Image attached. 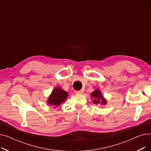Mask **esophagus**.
<instances>
[{"instance_id":"34e87169","label":"esophagus","mask_w":151,"mask_h":151,"mask_svg":"<svg viewBox=\"0 0 151 151\" xmlns=\"http://www.w3.org/2000/svg\"><path fill=\"white\" fill-rule=\"evenodd\" d=\"M83 90L76 91H75V93H83Z\"/></svg>"}]
</instances>
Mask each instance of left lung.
<instances>
[{"mask_svg":"<svg viewBox=\"0 0 151 151\" xmlns=\"http://www.w3.org/2000/svg\"><path fill=\"white\" fill-rule=\"evenodd\" d=\"M91 96L95 99L93 100V102L94 104H97L100 103L101 104H104V105L106 104V100L104 99V97H103V96H101L100 91L99 90H96L94 92H93L91 93Z\"/></svg>","mask_w":151,"mask_h":151,"instance_id":"1","label":"left lung"}]
</instances>
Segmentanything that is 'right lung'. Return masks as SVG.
<instances>
[{
	"label": "right lung",
	"instance_id": "right-lung-1",
	"mask_svg": "<svg viewBox=\"0 0 151 151\" xmlns=\"http://www.w3.org/2000/svg\"><path fill=\"white\" fill-rule=\"evenodd\" d=\"M68 96V93L60 88H55L50 96L47 103L49 104L58 106L65 101Z\"/></svg>",
	"mask_w": 151,
	"mask_h": 151
}]
</instances>
